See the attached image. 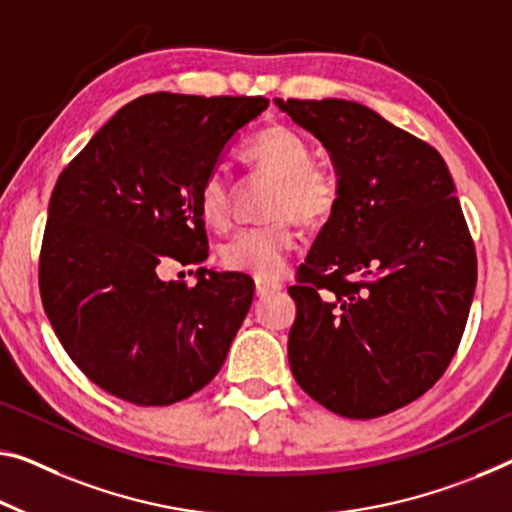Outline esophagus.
Returning a JSON list of instances; mask_svg holds the SVG:
<instances>
[{
    "label": "esophagus",
    "instance_id": "esophagus-1",
    "mask_svg": "<svg viewBox=\"0 0 512 512\" xmlns=\"http://www.w3.org/2000/svg\"><path fill=\"white\" fill-rule=\"evenodd\" d=\"M281 283L267 281V279H256V297H267L272 293H279Z\"/></svg>",
    "mask_w": 512,
    "mask_h": 512
}]
</instances>
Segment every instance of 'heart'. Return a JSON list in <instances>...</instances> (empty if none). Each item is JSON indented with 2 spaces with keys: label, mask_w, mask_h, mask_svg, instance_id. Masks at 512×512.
I'll return each mask as SVG.
<instances>
[{
  "label": "heart",
  "mask_w": 512,
  "mask_h": 512,
  "mask_svg": "<svg viewBox=\"0 0 512 512\" xmlns=\"http://www.w3.org/2000/svg\"><path fill=\"white\" fill-rule=\"evenodd\" d=\"M313 151L300 132L272 125L242 151V160L256 174L274 180L267 199V222L249 226L222 247V265L231 272L277 277L297 247V222L322 226L341 203V178L327 164L313 162ZM199 215L210 229L231 224V190L219 171L199 187Z\"/></svg>",
  "instance_id": "heart-1"
}]
</instances>
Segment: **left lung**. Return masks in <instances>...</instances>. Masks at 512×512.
Segmentation results:
<instances>
[{
  "instance_id": "1",
  "label": "left lung",
  "mask_w": 512,
  "mask_h": 512,
  "mask_svg": "<svg viewBox=\"0 0 512 512\" xmlns=\"http://www.w3.org/2000/svg\"><path fill=\"white\" fill-rule=\"evenodd\" d=\"M341 176L290 295V371L329 412L375 419L444 375L465 334L476 249L446 162L359 102L277 100Z\"/></svg>"
}]
</instances>
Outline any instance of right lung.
I'll return each instance as SVG.
<instances>
[{
	"mask_svg": "<svg viewBox=\"0 0 512 512\" xmlns=\"http://www.w3.org/2000/svg\"><path fill=\"white\" fill-rule=\"evenodd\" d=\"M267 105L261 96H141L59 174L38 258L41 300L68 357L112 396L178 403L229 355L254 300L251 279L201 267L187 286L155 267L206 261L199 187Z\"/></svg>",
	"mask_w": 512,
	"mask_h": 512,
	"instance_id": "add662e5",
	"label": "right lung"
}]
</instances>
